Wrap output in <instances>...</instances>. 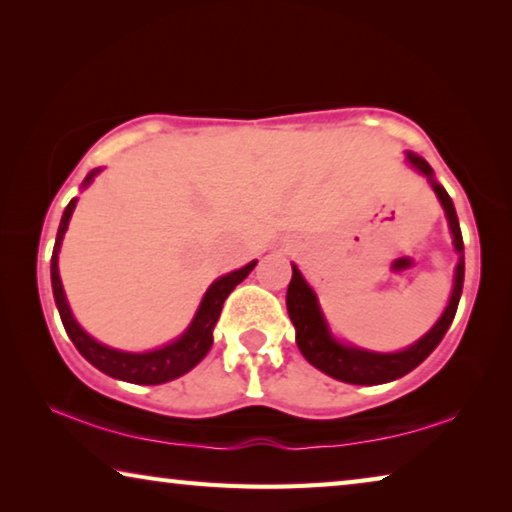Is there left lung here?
I'll list each match as a JSON object with an SVG mask.
<instances>
[{"label":"left lung","instance_id":"8db88e82","mask_svg":"<svg viewBox=\"0 0 512 512\" xmlns=\"http://www.w3.org/2000/svg\"><path fill=\"white\" fill-rule=\"evenodd\" d=\"M408 161L433 182V189L442 202L446 218H449L453 246H456L460 255L451 300L449 305H446L444 314L440 316V321H437L433 330L421 337L417 344H412L401 353H369L362 351V348H348L330 337V330L326 326V321H323V314L319 310V303H316L314 291L307 287L303 275H300V271L294 266V275H291L287 289V310L291 316V323H294L296 328V344L307 362L314 364V367L321 369L323 373H328V376L342 380V383L380 385L410 373L435 351L437 344L442 342V337L446 335V330H449L453 316H456L458 310L462 280H465V246H462V232L458 225L456 207H453L444 186L433 180V170L428 166L426 159L408 152Z\"/></svg>","mask_w":512,"mask_h":512}]
</instances>
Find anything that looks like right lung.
<instances>
[{"instance_id": "obj_1", "label": "right lung", "mask_w": 512, "mask_h": 512, "mask_svg": "<svg viewBox=\"0 0 512 512\" xmlns=\"http://www.w3.org/2000/svg\"><path fill=\"white\" fill-rule=\"evenodd\" d=\"M97 175V170H93L91 175L86 177L88 184ZM77 200L72 198L70 205L63 212L59 232H56V243H54V253H52V291H54V300L56 307H59L63 328H66L68 337L72 339V344L77 346V351L84 355V358L93 364V367L100 369L102 373H107L111 378L118 380H127V383H136V385H161L168 383V380L180 378L182 373L191 371L196 364L205 358L212 348V332L221 316L225 298L232 294V289L239 285L241 280H246V275L255 269L257 262H250L243 269L227 273L223 278H218L212 287L207 289L205 298H202L200 310L196 314V319L191 321L189 330L177 339V342L168 344L159 351H150V353H123V351H113L109 346L97 344L95 339L86 335L84 330L77 326V321L72 319V312L68 307L66 294H63L61 287V278H59V248L63 241V234L68 230V221L72 212H75Z\"/></svg>"}]
</instances>
